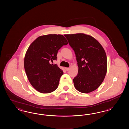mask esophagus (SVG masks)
Here are the masks:
<instances>
[{
	"instance_id": "esophagus-1",
	"label": "esophagus",
	"mask_w": 129,
	"mask_h": 129,
	"mask_svg": "<svg viewBox=\"0 0 129 129\" xmlns=\"http://www.w3.org/2000/svg\"><path fill=\"white\" fill-rule=\"evenodd\" d=\"M65 69H66V71H69V70H70V68H65Z\"/></svg>"
}]
</instances>
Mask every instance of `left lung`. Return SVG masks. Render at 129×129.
<instances>
[{"mask_svg":"<svg viewBox=\"0 0 129 129\" xmlns=\"http://www.w3.org/2000/svg\"><path fill=\"white\" fill-rule=\"evenodd\" d=\"M64 36L74 51L78 62V74L73 79L75 87L84 93L96 89L104 81L107 69L103 47L90 35L76 34Z\"/></svg>","mask_w":129,"mask_h":129,"instance_id":"obj_1","label":"left lung"}]
</instances>
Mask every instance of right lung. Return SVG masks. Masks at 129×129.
Returning a JSON list of instances; mask_svg holds the SVG:
<instances>
[{"mask_svg": "<svg viewBox=\"0 0 129 129\" xmlns=\"http://www.w3.org/2000/svg\"><path fill=\"white\" fill-rule=\"evenodd\" d=\"M68 44L61 35H48L38 37L28 49L24 59V67L31 86L42 93H50L59 86L63 74L57 64V55L63 45Z\"/></svg>", "mask_w": 129, "mask_h": 129, "instance_id": "right-lung-1", "label": "right lung"}]
</instances>
